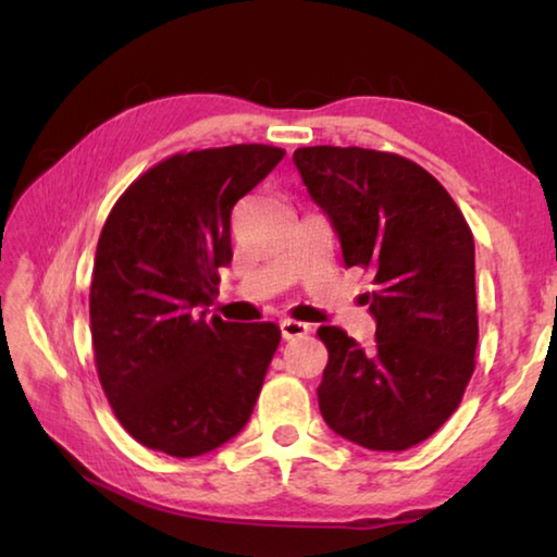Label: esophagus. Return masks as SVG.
<instances>
[{"mask_svg": "<svg viewBox=\"0 0 557 557\" xmlns=\"http://www.w3.org/2000/svg\"><path fill=\"white\" fill-rule=\"evenodd\" d=\"M280 332H282V338H299L312 332V326L305 322H297V319H282Z\"/></svg>", "mask_w": 557, "mask_h": 557, "instance_id": "1", "label": "esophagus"}]
</instances>
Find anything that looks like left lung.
<instances>
[{
	"mask_svg": "<svg viewBox=\"0 0 557 557\" xmlns=\"http://www.w3.org/2000/svg\"><path fill=\"white\" fill-rule=\"evenodd\" d=\"M307 191L332 219L346 268L373 277L366 295L375 346L319 326L329 363L319 410L336 435L403 451L445 425L474 373L479 342L474 235L435 176L400 154L299 147Z\"/></svg>",
	"mask_w": 557,
	"mask_h": 557,
	"instance_id": "obj_1",
	"label": "left lung"
}]
</instances>
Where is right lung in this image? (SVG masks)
<instances>
[{
	"label": "right lung",
	"mask_w": 557,
	"mask_h": 557,
	"mask_svg": "<svg viewBox=\"0 0 557 557\" xmlns=\"http://www.w3.org/2000/svg\"><path fill=\"white\" fill-rule=\"evenodd\" d=\"M282 157L270 145L166 157L127 186L102 225L92 351L112 412L139 445L199 457L250 420L280 326L206 319V307L233 258V206Z\"/></svg>",
	"instance_id": "right-lung-1"
}]
</instances>
